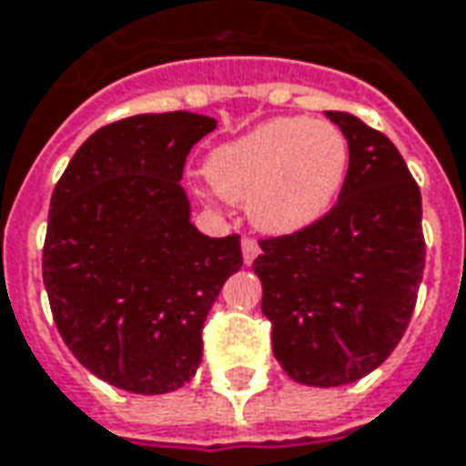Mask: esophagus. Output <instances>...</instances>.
<instances>
[{
	"mask_svg": "<svg viewBox=\"0 0 466 466\" xmlns=\"http://www.w3.org/2000/svg\"><path fill=\"white\" fill-rule=\"evenodd\" d=\"M240 248H243V261H246V264H251L256 256H258V251H261V248H258V243H256L254 238H243Z\"/></svg>",
	"mask_w": 466,
	"mask_h": 466,
	"instance_id": "esophagus-1",
	"label": "esophagus"
}]
</instances>
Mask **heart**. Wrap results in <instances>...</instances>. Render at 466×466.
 Wrapping results in <instances>:
<instances>
[{
  "label": "heart",
  "mask_w": 466,
  "mask_h": 466,
  "mask_svg": "<svg viewBox=\"0 0 466 466\" xmlns=\"http://www.w3.org/2000/svg\"><path fill=\"white\" fill-rule=\"evenodd\" d=\"M351 164L339 125L274 117L208 156L205 174L218 195L248 205L251 223L271 236L298 233L326 218Z\"/></svg>",
  "instance_id": "1"
}]
</instances>
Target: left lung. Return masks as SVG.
<instances>
[{
	"label": "left lung",
	"instance_id": "8db88e82",
	"mask_svg": "<svg viewBox=\"0 0 466 466\" xmlns=\"http://www.w3.org/2000/svg\"><path fill=\"white\" fill-rule=\"evenodd\" d=\"M349 138L339 202L310 228L258 240L254 261L271 349L302 385L367 377L400 343L426 267L420 189L392 140L349 112H326Z\"/></svg>",
	"mask_w": 466,
	"mask_h": 466
}]
</instances>
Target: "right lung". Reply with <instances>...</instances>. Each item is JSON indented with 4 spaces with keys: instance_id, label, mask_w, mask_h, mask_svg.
<instances>
[{
    "instance_id": "right-lung-1",
    "label": "right lung",
    "mask_w": 466,
    "mask_h": 466,
    "mask_svg": "<svg viewBox=\"0 0 466 466\" xmlns=\"http://www.w3.org/2000/svg\"><path fill=\"white\" fill-rule=\"evenodd\" d=\"M215 120L136 115L99 127L51 197L43 282L64 343L86 370L136 395L195 377L202 326L240 236L210 238L189 220L184 161Z\"/></svg>"
}]
</instances>
